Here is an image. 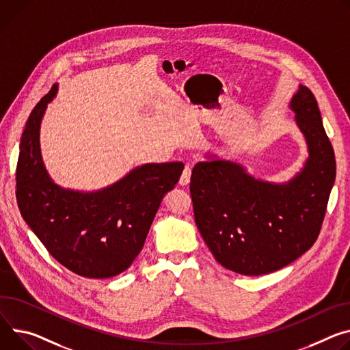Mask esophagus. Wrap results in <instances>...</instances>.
<instances>
[{
    "label": "esophagus",
    "instance_id": "34e87169",
    "mask_svg": "<svg viewBox=\"0 0 350 350\" xmlns=\"http://www.w3.org/2000/svg\"><path fill=\"white\" fill-rule=\"evenodd\" d=\"M189 178H191V167L185 166V167H184V172H183V174H181V177H180L178 184H180L181 187H185V185L189 184Z\"/></svg>",
    "mask_w": 350,
    "mask_h": 350
}]
</instances>
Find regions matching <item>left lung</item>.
<instances>
[{
  "mask_svg": "<svg viewBox=\"0 0 350 350\" xmlns=\"http://www.w3.org/2000/svg\"><path fill=\"white\" fill-rule=\"evenodd\" d=\"M289 109L308 156L288 181L256 178L237 162L206 153L191 173L197 228L215 260L233 272H275L311 248L319 237L336 163L314 94L299 85Z\"/></svg>",
  "mask_w": 350,
  "mask_h": 350,
  "instance_id": "8db88e82",
  "label": "left lung"
}]
</instances>
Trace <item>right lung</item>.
<instances>
[{
    "label": "right lung",
    "instance_id": "1",
    "mask_svg": "<svg viewBox=\"0 0 350 350\" xmlns=\"http://www.w3.org/2000/svg\"><path fill=\"white\" fill-rule=\"evenodd\" d=\"M58 85L31 110L21 138L16 200L22 217L51 256L70 271L106 279L129 269L144 247L163 197L184 165L146 163L93 191L64 188L49 174L40 125Z\"/></svg>",
    "mask_w": 350,
    "mask_h": 350
}]
</instances>
